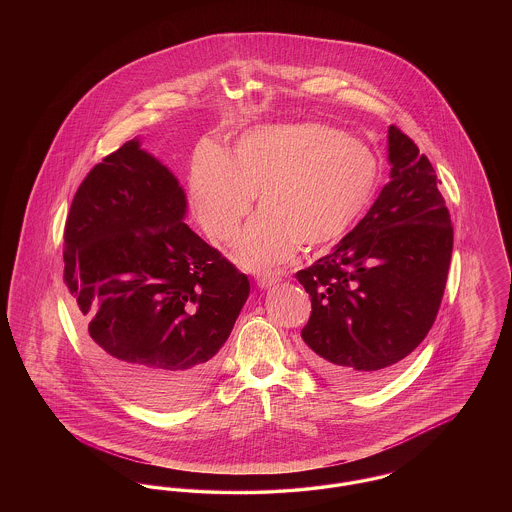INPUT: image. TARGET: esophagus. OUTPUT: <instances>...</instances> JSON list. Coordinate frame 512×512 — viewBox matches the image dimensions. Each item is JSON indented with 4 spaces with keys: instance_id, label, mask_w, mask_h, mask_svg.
<instances>
[{
    "instance_id": "esophagus-1",
    "label": "esophagus",
    "mask_w": 512,
    "mask_h": 512,
    "mask_svg": "<svg viewBox=\"0 0 512 512\" xmlns=\"http://www.w3.org/2000/svg\"><path fill=\"white\" fill-rule=\"evenodd\" d=\"M255 280H257L259 288H270V286L278 284L282 280V276H280V272H261V274H257Z\"/></svg>"
}]
</instances>
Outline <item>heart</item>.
Here are the masks:
<instances>
[{
	"label": "heart",
	"mask_w": 512,
	"mask_h": 512,
	"mask_svg": "<svg viewBox=\"0 0 512 512\" xmlns=\"http://www.w3.org/2000/svg\"><path fill=\"white\" fill-rule=\"evenodd\" d=\"M380 163L370 147L326 122H284L247 130L232 155L213 144L195 149L188 199L203 232L230 244L255 195L263 209L245 226L236 261L268 270L290 261L299 244H338L370 207Z\"/></svg>",
	"instance_id": "1"
}]
</instances>
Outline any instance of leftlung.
Segmentation results:
<instances>
[{
    "label": "left lung",
    "mask_w": 512,
    "mask_h": 512,
    "mask_svg": "<svg viewBox=\"0 0 512 512\" xmlns=\"http://www.w3.org/2000/svg\"><path fill=\"white\" fill-rule=\"evenodd\" d=\"M391 178L340 244L295 276L311 297L307 363L345 390L390 380L438 317L453 224L426 155L397 126Z\"/></svg>",
    "instance_id": "1"
}]
</instances>
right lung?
Returning a JSON list of instances; mask_svg holds the SVG:
<instances>
[{"instance_id": "1", "label": "right lung", "mask_w": 512, "mask_h": 512, "mask_svg": "<svg viewBox=\"0 0 512 512\" xmlns=\"http://www.w3.org/2000/svg\"><path fill=\"white\" fill-rule=\"evenodd\" d=\"M186 195L136 140L103 157L65 222L63 280L103 376L157 411L215 376L249 280L182 222Z\"/></svg>"}]
</instances>
